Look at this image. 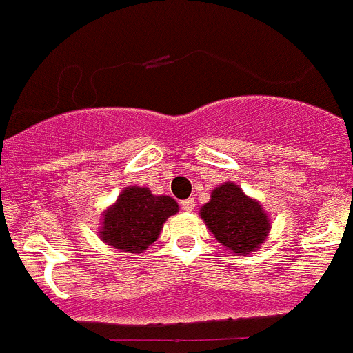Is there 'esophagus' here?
Returning <instances> with one entry per match:
<instances>
[{"label": "esophagus", "instance_id": "1", "mask_svg": "<svg viewBox=\"0 0 353 353\" xmlns=\"http://www.w3.org/2000/svg\"><path fill=\"white\" fill-rule=\"evenodd\" d=\"M181 209H183L185 212L194 211V209H195L194 199H185V201H181Z\"/></svg>", "mask_w": 353, "mask_h": 353}]
</instances>
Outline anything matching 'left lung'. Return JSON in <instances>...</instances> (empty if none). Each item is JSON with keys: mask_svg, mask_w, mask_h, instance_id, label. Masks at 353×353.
<instances>
[{"mask_svg": "<svg viewBox=\"0 0 353 353\" xmlns=\"http://www.w3.org/2000/svg\"><path fill=\"white\" fill-rule=\"evenodd\" d=\"M199 214L214 239L235 256L254 252L270 235L271 218L266 209L235 181L212 188L211 199L199 209Z\"/></svg>", "mask_w": 353, "mask_h": 353, "instance_id": "8db88e82", "label": "left lung"}]
</instances>
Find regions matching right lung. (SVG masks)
Wrapping results in <instances>:
<instances>
[{"label":"right lung","instance_id":"1","mask_svg":"<svg viewBox=\"0 0 353 353\" xmlns=\"http://www.w3.org/2000/svg\"><path fill=\"white\" fill-rule=\"evenodd\" d=\"M178 212L170 195H154L148 187H125L117 202L104 209L99 239L120 252L142 254L158 240L163 225Z\"/></svg>","mask_w":353,"mask_h":353}]
</instances>
